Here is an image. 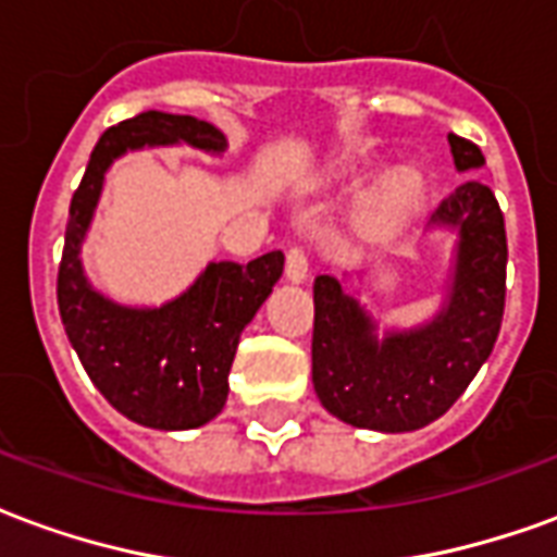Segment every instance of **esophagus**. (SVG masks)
Wrapping results in <instances>:
<instances>
[{
	"instance_id": "1",
	"label": "esophagus",
	"mask_w": 557,
	"mask_h": 557,
	"mask_svg": "<svg viewBox=\"0 0 557 557\" xmlns=\"http://www.w3.org/2000/svg\"><path fill=\"white\" fill-rule=\"evenodd\" d=\"M310 274V259H307V250H304L301 244H292L289 250H286V277L292 283H301Z\"/></svg>"
}]
</instances>
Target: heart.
Masks as SVG:
<instances>
[{
	"instance_id": "b5f03b06",
	"label": "heart",
	"mask_w": 557,
	"mask_h": 557,
	"mask_svg": "<svg viewBox=\"0 0 557 557\" xmlns=\"http://www.w3.org/2000/svg\"><path fill=\"white\" fill-rule=\"evenodd\" d=\"M423 182L418 172H397L391 182L382 187V194L375 196L370 208L363 211L361 226L367 235H391L409 220L411 208L420 202Z\"/></svg>"
}]
</instances>
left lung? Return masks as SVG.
Returning <instances> with one entry per match:
<instances>
[{
  "mask_svg": "<svg viewBox=\"0 0 557 557\" xmlns=\"http://www.w3.org/2000/svg\"><path fill=\"white\" fill-rule=\"evenodd\" d=\"M456 170L486 163L471 139L450 134ZM435 223L459 230L450 304L411 334L375 339L337 280L313 283V387L322 406L351 426L411 432L462 397L498 339L507 295V235L498 199L483 182H466L442 199Z\"/></svg>",
  "mask_w": 557,
  "mask_h": 557,
  "instance_id": "1",
  "label": "left lung"
}]
</instances>
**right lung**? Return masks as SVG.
I'll list each match as a JSON object with an SVG mask.
<instances>
[{"label":"right lung","mask_w":557,"mask_h":557,"mask_svg":"<svg viewBox=\"0 0 557 557\" xmlns=\"http://www.w3.org/2000/svg\"><path fill=\"white\" fill-rule=\"evenodd\" d=\"M178 139L208 151L223 148V134L214 125L158 110L103 131L71 199L55 277L59 315L83 370L115 411L151 430H190L223 409L238 337L283 274L280 250L256 256L247 265L211 262L182 298L158 310L119 307L86 283L79 242L107 166L127 148Z\"/></svg>","instance_id":"obj_1"}]
</instances>
